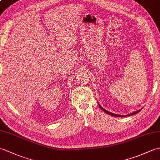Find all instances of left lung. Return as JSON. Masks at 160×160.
Returning <instances> with one entry per match:
<instances>
[{"mask_svg": "<svg viewBox=\"0 0 160 160\" xmlns=\"http://www.w3.org/2000/svg\"><path fill=\"white\" fill-rule=\"evenodd\" d=\"M98 104H99V107H100V108H101L103 111H104V112H105L106 113L111 115V116H114V117H128H128H129V116H132V115H133V114H135L138 113V112H140V111L141 110H142V108H141V109H140V110H138L135 111V112H132V113H131V114H127V115H119V114H114V113H112V112H108V111L105 110L104 108H102L101 106H100L99 103H98Z\"/></svg>", "mask_w": 160, "mask_h": 160, "instance_id": "left-lung-1", "label": "left lung"}]
</instances>
